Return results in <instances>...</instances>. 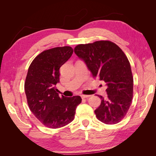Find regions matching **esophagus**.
<instances>
[{
	"label": "esophagus",
	"instance_id": "1",
	"mask_svg": "<svg viewBox=\"0 0 156 156\" xmlns=\"http://www.w3.org/2000/svg\"><path fill=\"white\" fill-rule=\"evenodd\" d=\"M90 96V95H84V94H81V97L83 99L89 98Z\"/></svg>",
	"mask_w": 156,
	"mask_h": 156
}]
</instances>
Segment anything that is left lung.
<instances>
[{
	"label": "left lung",
	"mask_w": 156,
	"mask_h": 156,
	"mask_svg": "<svg viewBox=\"0 0 156 156\" xmlns=\"http://www.w3.org/2000/svg\"><path fill=\"white\" fill-rule=\"evenodd\" d=\"M75 53L85 62L92 76L104 81L107 98L94 111L97 119L106 124L119 123L126 115L133 92V78L130 63L122 50L110 41L80 44Z\"/></svg>",
	"instance_id": "left-lung-1"
}]
</instances>
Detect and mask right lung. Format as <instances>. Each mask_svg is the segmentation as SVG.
<instances>
[{
  "instance_id": "add662e5",
  "label": "right lung",
  "mask_w": 156,
  "mask_h": 156,
  "mask_svg": "<svg viewBox=\"0 0 156 156\" xmlns=\"http://www.w3.org/2000/svg\"><path fill=\"white\" fill-rule=\"evenodd\" d=\"M73 52L69 46L44 51L33 60L28 70L25 83L28 105L37 120L49 128H58L72 122L81 103L79 96L60 97L55 88L60 81V68Z\"/></svg>"
}]
</instances>
